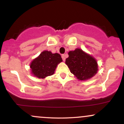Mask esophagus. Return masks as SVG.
I'll list each match as a JSON object with an SVG mask.
<instances>
[{"label": "esophagus", "instance_id": "esophagus-1", "mask_svg": "<svg viewBox=\"0 0 124 124\" xmlns=\"http://www.w3.org/2000/svg\"><path fill=\"white\" fill-rule=\"evenodd\" d=\"M62 59H63V61H65V59H66V56H65V54H63V55H62Z\"/></svg>", "mask_w": 124, "mask_h": 124}]
</instances>
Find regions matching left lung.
Listing matches in <instances>:
<instances>
[{
    "label": "left lung",
    "mask_w": 124,
    "mask_h": 124,
    "mask_svg": "<svg viewBox=\"0 0 124 124\" xmlns=\"http://www.w3.org/2000/svg\"><path fill=\"white\" fill-rule=\"evenodd\" d=\"M69 57L65 63L70 72L80 80L90 79L97 73L98 70L97 62L95 58L85 52L80 48L69 51Z\"/></svg>",
    "instance_id": "1"
}]
</instances>
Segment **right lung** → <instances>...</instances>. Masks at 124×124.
<instances>
[{"instance_id": "add662e5", "label": "right lung", "mask_w": 124, "mask_h": 124, "mask_svg": "<svg viewBox=\"0 0 124 124\" xmlns=\"http://www.w3.org/2000/svg\"><path fill=\"white\" fill-rule=\"evenodd\" d=\"M62 61L59 54H52L51 51H44L31 62V73L39 79H44L53 75L57 65Z\"/></svg>"}]
</instances>
